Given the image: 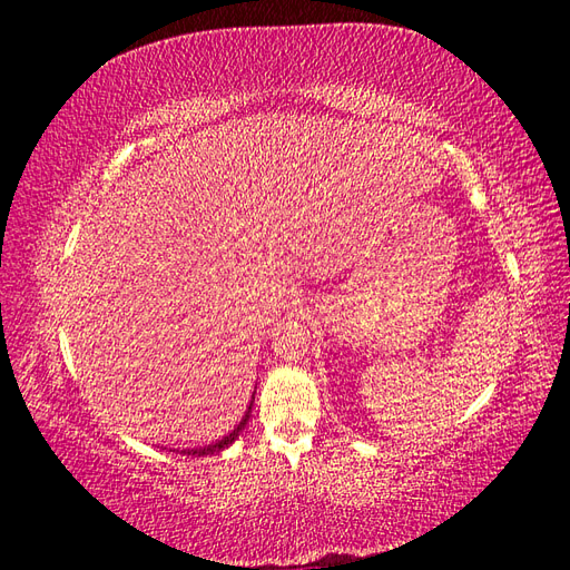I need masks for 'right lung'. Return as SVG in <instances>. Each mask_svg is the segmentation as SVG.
Masks as SVG:
<instances>
[{
	"mask_svg": "<svg viewBox=\"0 0 570 570\" xmlns=\"http://www.w3.org/2000/svg\"><path fill=\"white\" fill-rule=\"evenodd\" d=\"M252 404H254V396H252V402H249V406H247V411H245V416H242V421L237 423V426L229 431L227 435H223L220 441H215V443H210V445H203V448H186V451H180L184 455H196V458H200V455H213V453H217V451H223V448H227L229 443H235L237 441V435L242 433V429L247 426V421H249V416H252Z\"/></svg>",
	"mask_w": 570,
	"mask_h": 570,
	"instance_id": "right-lung-1",
	"label": "right lung"
}]
</instances>
